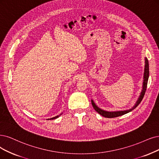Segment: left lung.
Returning <instances> with one entry per match:
<instances>
[{
    "instance_id": "1",
    "label": "left lung",
    "mask_w": 159,
    "mask_h": 159,
    "mask_svg": "<svg viewBox=\"0 0 159 159\" xmlns=\"http://www.w3.org/2000/svg\"><path fill=\"white\" fill-rule=\"evenodd\" d=\"M145 71H144V76H143V89L142 92L140 93V96L138 99L137 102L136 103V105L134 106L129 110L127 111H115V112H108V111H103L101 109H99L98 107L94 102L92 100V104L93 107L94 108V109L97 111V112L99 114L102 115L103 116L107 117V118H115V117H117L119 116H122L125 114H126L129 112H130L132 110H134L136 107H138V105L141 103V102L142 101V99L143 98V96L145 95V93L147 89V86H148V79H149V61L148 60V59L145 58Z\"/></svg>"
}]
</instances>
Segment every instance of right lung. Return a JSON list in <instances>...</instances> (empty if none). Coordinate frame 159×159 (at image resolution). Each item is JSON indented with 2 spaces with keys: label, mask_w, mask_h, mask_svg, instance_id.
Here are the masks:
<instances>
[{
  "label": "right lung",
  "mask_w": 159,
  "mask_h": 159,
  "mask_svg": "<svg viewBox=\"0 0 159 159\" xmlns=\"http://www.w3.org/2000/svg\"><path fill=\"white\" fill-rule=\"evenodd\" d=\"M59 116H60V115H57V116H54V117H53V118H51V119H50V120H51V119H52H52H57V118H58ZM48 120H49V119H48Z\"/></svg>",
  "instance_id": "add662e5"
}]
</instances>
